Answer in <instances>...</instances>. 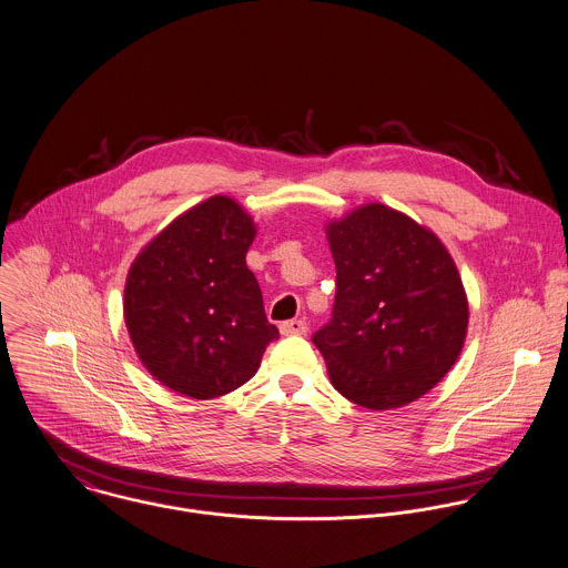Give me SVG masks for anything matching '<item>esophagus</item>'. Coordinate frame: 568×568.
Returning a JSON list of instances; mask_svg holds the SVG:
<instances>
[{
  "label": "esophagus",
  "mask_w": 568,
  "mask_h": 568,
  "mask_svg": "<svg viewBox=\"0 0 568 568\" xmlns=\"http://www.w3.org/2000/svg\"><path fill=\"white\" fill-rule=\"evenodd\" d=\"M280 333L282 335H306L308 333V324L302 320H291V322H282L280 324Z\"/></svg>",
  "instance_id": "obj_1"
}]
</instances>
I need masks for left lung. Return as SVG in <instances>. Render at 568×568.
Segmentation results:
<instances>
[{"instance_id":"left-lung-1","label":"left lung","mask_w":568,"mask_h":568,"mask_svg":"<svg viewBox=\"0 0 568 568\" xmlns=\"http://www.w3.org/2000/svg\"><path fill=\"white\" fill-rule=\"evenodd\" d=\"M337 268L333 320L313 335L333 387L368 409L403 407L456 364L467 293L440 237L368 202L326 224Z\"/></svg>"}]
</instances>
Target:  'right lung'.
Wrapping results in <instances>:
<instances>
[{"label":"right lung","instance_id":"add662e5","mask_svg":"<svg viewBox=\"0 0 568 568\" xmlns=\"http://www.w3.org/2000/svg\"><path fill=\"white\" fill-rule=\"evenodd\" d=\"M248 211L211 195L174 217L130 266L123 317L141 364L165 387L217 398L244 385L280 337L246 266Z\"/></svg>","mask_w":568,"mask_h":568}]
</instances>
